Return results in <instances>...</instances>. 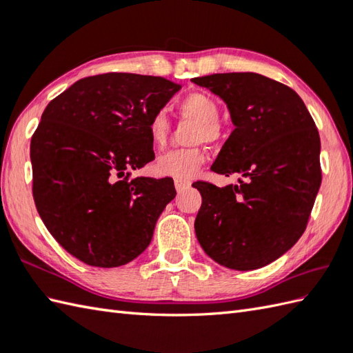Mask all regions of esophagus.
<instances>
[{
	"label": "esophagus",
	"instance_id": "obj_1",
	"mask_svg": "<svg viewBox=\"0 0 353 353\" xmlns=\"http://www.w3.org/2000/svg\"><path fill=\"white\" fill-rule=\"evenodd\" d=\"M190 185H191V182L188 181V179H174V186L177 191H183L188 188Z\"/></svg>",
	"mask_w": 353,
	"mask_h": 353
}]
</instances>
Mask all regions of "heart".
<instances>
[{
    "label": "heart",
    "instance_id": "b5f03b06",
    "mask_svg": "<svg viewBox=\"0 0 353 353\" xmlns=\"http://www.w3.org/2000/svg\"><path fill=\"white\" fill-rule=\"evenodd\" d=\"M179 112H181L183 118H190L196 121V125L192 127L190 133V142H208V144H212V142L220 139V106L211 95L206 92H191L185 95L179 101ZM147 130L152 144L156 148L163 147L170 132L167 112L163 109L156 110L148 119ZM205 159V150L200 145L176 148L157 157V161L154 162V170L161 176L190 179L196 174L197 170L203 165Z\"/></svg>",
    "mask_w": 353,
    "mask_h": 353
}]
</instances>
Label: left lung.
Here are the masks:
<instances>
[{
    "label": "left lung",
    "instance_id": "8db88e82",
    "mask_svg": "<svg viewBox=\"0 0 353 353\" xmlns=\"http://www.w3.org/2000/svg\"><path fill=\"white\" fill-rule=\"evenodd\" d=\"M226 101L234 132L212 171L241 176L224 188L196 182V235L208 256L232 270L261 268L290 250L308 224L321 183L320 137L291 88L256 72L192 79Z\"/></svg>",
    "mask_w": 353,
    "mask_h": 353
}]
</instances>
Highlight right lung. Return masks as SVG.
<instances>
[{
    "label": "right lung",
    "instance_id": "add662e5",
    "mask_svg": "<svg viewBox=\"0 0 353 353\" xmlns=\"http://www.w3.org/2000/svg\"><path fill=\"white\" fill-rule=\"evenodd\" d=\"M181 85L106 72L76 81L45 108L30 142L37 212L63 249L92 267H119L144 252L172 179L130 177L154 159L147 124Z\"/></svg>",
    "mask_w": 353,
    "mask_h": 353
}]
</instances>
